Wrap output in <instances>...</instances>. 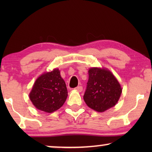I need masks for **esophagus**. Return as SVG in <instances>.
<instances>
[{"label": "esophagus", "mask_w": 152, "mask_h": 152, "mask_svg": "<svg viewBox=\"0 0 152 152\" xmlns=\"http://www.w3.org/2000/svg\"><path fill=\"white\" fill-rule=\"evenodd\" d=\"M75 89L76 91H79V92H81V91H82V90H83V87L82 86H78L77 87H76Z\"/></svg>", "instance_id": "34e87169"}]
</instances>
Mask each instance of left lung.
Listing matches in <instances>:
<instances>
[{
	"label": "left lung",
	"mask_w": 152,
	"mask_h": 152,
	"mask_svg": "<svg viewBox=\"0 0 152 152\" xmlns=\"http://www.w3.org/2000/svg\"><path fill=\"white\" fill-rule=\"evenodd\" d=\"M122 93L121 86L109 70L97 68L88 70V80L84 99L88 107L104 112L116 104Z\"/></svg>",
	"instance_id": "8db88e82"
}]
</instances>
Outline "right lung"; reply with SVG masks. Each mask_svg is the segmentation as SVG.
<instances>
[{"mask_svg": "<svg viewBox=\"0 0 152 152\" xmlns=\"http://www.w3.org/2000/svg\"><path fill=\"white\" fill-rule=\"evenodd\" d=\"M67 96L66 83L60 75L59 69L39 77L30 93V99L34 107L47 113H52L61 107Z\"/></svg>", "mask_w": 152, "mask_h": 152, "instance_id": "1", "label": "right lung"}]
</instances>
